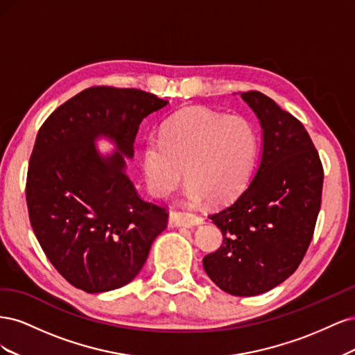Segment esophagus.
<instances>
[{"mask_svg":"<svg viewBox=\"0 0 355 355\" xmlns=\"http://www.w3.org/2000/svg\"><path fill=\"white\" fill-rule=\"evenodd\" d=\"M202 216L189 211H170V223L176 228L180 227H197L202 223Z\"/></svg>","mask_w":355,"mask_h":355,"instance_id":"34e87169","label":"esophagus"}]
</instances>
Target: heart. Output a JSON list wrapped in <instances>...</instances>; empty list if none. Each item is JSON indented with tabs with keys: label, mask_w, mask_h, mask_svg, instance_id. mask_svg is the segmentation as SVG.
<instances>
[{
	"label": "heart",
	"mask_w": 355,
	"mask_h": 355,
	"mask_svg": "<svg viewBox=\"0 0 355 355\" xmlns=\"http://www.w3.org/2000/svg\"><path fill=\"white\" fill-rule=\"evenodd\" d=\"M256 154L257 135L249 120L189 106L167 118L161 139H148L142 168L148 189L155 197H167L180 184L185 170V197L191 202L209 198L219 204L244 189Z\"/></svg>",
	"instance_id": "obj_1"
}]
</instances>
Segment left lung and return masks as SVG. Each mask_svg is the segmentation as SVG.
<instances>
[{
    "mask_svg": "<svg viewBox=\"0 0 355 355\" xmlns=\"http://www.w3.org/2000/svg\"><path fill=\"white\" fill-rule=\"evenodd\" d=\"M263 132L261 163L240 197L210 214L223 241L204 256L210 280L234 296L268 292L292 275L313 240L324 171L304 124L261 92L241 93Z\"/></svg>",
    "mask_w": 355,
    "mask_h": 355,
    "instance_id": "left-lung-1",
    "label": "left lung"
}]
</instances>
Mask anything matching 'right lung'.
I'll return each mask as SVG.
<instances>
[{
  "label": "right lung",
  "mask_w": 355,
  "mask_h": 355,
  "mask_svg": "<svg viewBox=\"0 0 355 355\" xmlns=\"http://www.w3.org/2000/svg\"><path fill=\"white\" fill-rule=\"evenodd\" d=\"M167 101L137 89H85L53 111L32 149L26 204L35 237L73 287L110 292L130 283L167 227L164 206L137 194L125 173L144 118ZM117 151L103 157L95 139Z\"/></svg>",
  "instance_id": "add662e5"
}]
</instances>
